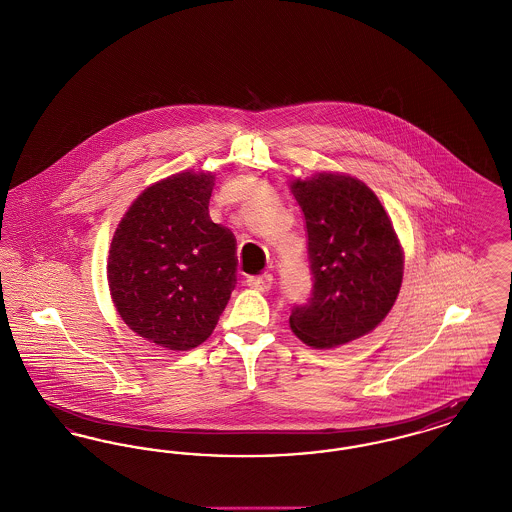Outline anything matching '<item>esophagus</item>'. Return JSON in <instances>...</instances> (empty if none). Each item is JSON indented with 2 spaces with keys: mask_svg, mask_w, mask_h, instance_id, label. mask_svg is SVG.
<instances>
[{
  "mask_svg": "<svg viewBox=\"0 0 512 512\" xmlns=\"http://www.w3.org/2000/svg\"><path fill=\"white\" fill-rule=\"evenodd\" d=\"M245 282H247V286H249L251 290L268 292L270 286H272V276H249Z\"/></svg>",
  "mask_w": 512,
  "mask_h": 512,
  "instance_id": "obj_1",
  "label": "esophagus"
}]
</instances>
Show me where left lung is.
<instances>
[{
  "instance_id": "8db88e82",
  "label": "left lung",
  "mask_w": 512,
  "mask_h": 512,
  "mask_svg": "<svg viewBox=\"0 0 512 512\" xmlns=\"http://www.w3.org/2000/svg\"><path fill=\"white\" fill-rule=\"evenodd\" d=\"M299 203L313 272V293L293 307V334L332 349L370 334L388 313L403 282L405 255L376 194L355 176L315 172L290 182Z\"/></svg>"
}]
</instances>
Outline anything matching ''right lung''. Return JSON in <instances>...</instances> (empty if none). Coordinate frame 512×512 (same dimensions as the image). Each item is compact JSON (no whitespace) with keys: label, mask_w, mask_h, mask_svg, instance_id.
Segmentation results:
<instances>
[{"label":"right lung","mask_w":512,"mask_h":512,"mask_svg":"<svg viewBox=\"0 0 512 512\" xmlns=\"http://www.w3.org/2000/svg\"><path fill=\"white\" fill-rule=\"evenodd\" d=\"M213 172H176L147 186L109 247L107 282L124 324L188 351L207 340L236 286V238L209 217Z\"/></svg>","instance_id":"add662e5"}]
</instances>
